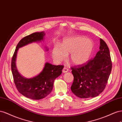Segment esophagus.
<instances>
[{
  "label": "esophagus",
  "mask_w": 122,
  "mask_h": 122,
  "mask_svg": "<svg viewBox=\"0 0 122 122\" xmlns=\"http://www.w3.org/2000/svg\"><path fill=\"white\" fill-rule=\"evenodd\" d=\"M62 71H63V72H64V73H66V72H67L68 71V69L67 68L64 67L63 69V70H62Z\"/></svg>",
  "instance_id": "1"
}]
</instances>
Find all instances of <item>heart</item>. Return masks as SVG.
<instances>
[{
	"instance_id": "heart-1",
	"label": "heart",
	"mask_w": 122,
	"mask_h": 122,
	"mask_svg": "<svg viewBox=\"0 0 122 122\" xmlns=\"http://www.w3.org/2000/svg\"><path fill=\"white\" fill-rule=\"evenodd\" d=\"M92 41L81 37L65 38L60 47L56 46L52 50L51 55L56 60L64 61L66 55H69V60L74 65H81L88 60L93 50Z\"/></svg>"
}]
</instances>
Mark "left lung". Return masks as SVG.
I'll return each mask as SVG.
<instances>
[{
	"instance_id": "obj_1",
	"label": "left lung",
	"mask_w": 122,
	"mask_h": 122,
	"mask_svg": "<svg viewBox=\"0 0 122 122\" xmlns=\"http://www.w3.org/2000/svg\"><path fill=\"white\" fill-rule=\"evenodd\" d=\"M74 82L72 93L80 98H94L105 89L112 69L110 55L107 44L100 39V50L87 63L72 67Z\"/></svg>"
}]
</instances>
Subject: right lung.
Returning a JSON list of instances; mask_svg holds the SVG:
<instances>
[{
  "instance_id": "obj_1",
  "label": "right lung",
  "mask_w": 122,
  "mask_h": 122,
  "mask_svg": "<svg viewBox=\"0 0 122 122\" xmlns=\"http://www.w3.org/2000/svg\"><path fill=\"white\" fill-rule=\"evenodd\" d=\"M44 36V32H36L22 38L17 44L12 59V72L17 90L24 97L33 100H40L49 95L53 89L55 80L62 74L64 67L63 65H54L46 62L43 70L33 78H24L19 74L16 64L19 48L31 43L42 41Z\"/></svg>"
}]
</instances>
